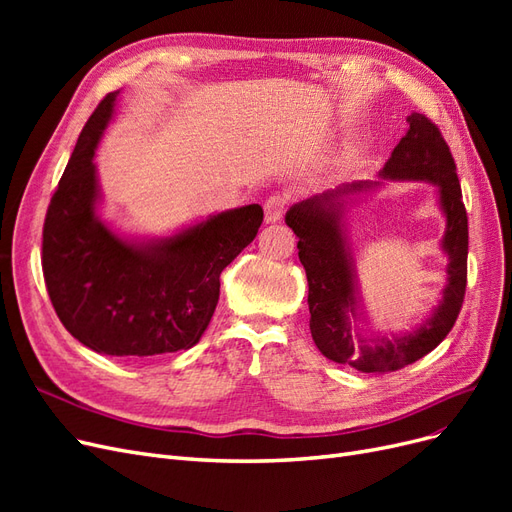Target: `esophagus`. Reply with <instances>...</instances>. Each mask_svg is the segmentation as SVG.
<instances>
[{
	"label": "esophagus",
	"instance_id": "obj_1",
	"mask_svg": "<svg viewBox=\"0 0 512 512\" xmlns=\"http://www.w3.org/2000/svg\"><path fill=\"white\" fill-rule=\"evenodd\" d=\"M288 207V198L282 194H273L267 203H265V222L275 224L282 220V215L286 213Z\"/></svg>",
	"mask_w": 512,
	"mask_h": 512
}]
</instances>
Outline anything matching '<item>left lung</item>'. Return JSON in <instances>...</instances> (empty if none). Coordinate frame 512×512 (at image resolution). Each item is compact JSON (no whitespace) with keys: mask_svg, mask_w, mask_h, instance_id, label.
<instances>
[{"mask_svg":"<svg viewBox=\"0 0 512 512\" xmlns=\"http://www.w3.org/2000/svg\"><path fill=\"white\" fill-rule=\"evenodd\" d=\"M410 128L380 170L382 179L427 181L438 188L446 215L442 250L448 256L446 286L433 314L404 335L363 337L352 327L359 320L354 260L344 232V209L352 194L374 190L380 181H354L292 205L286 224L299 237V260L307 273L309 331L327 359L365 374H382L423 359L453 329L468 282V213L461 200L457 166L436 123L412 113Z\"/></svg>","mask_w":512,"mask_h":512,"instance_id":"8db88e82","label":"left lung"}]
</instances>
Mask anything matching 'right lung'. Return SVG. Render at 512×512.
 I'll return each instance as SVG.
<instances>
[{"label":"right lung","instance_id":"add662e5","mask_svg":"<svg viewBox=\"0 0 512 512\" xmlns=\"http://www.w3.org/2000/svg\"><path fill=\"white\" fill-rule=\"evenodd\" d=\"M117 100L89 117L59 179L42 230V273L72 337L98 354L145 359L188 350L209 327L220 275L262 224V207L230 209L173 237L134 241L96 213V147Z\"/></svg>","mask_w":512,"mask_h":512}]
</instances>
